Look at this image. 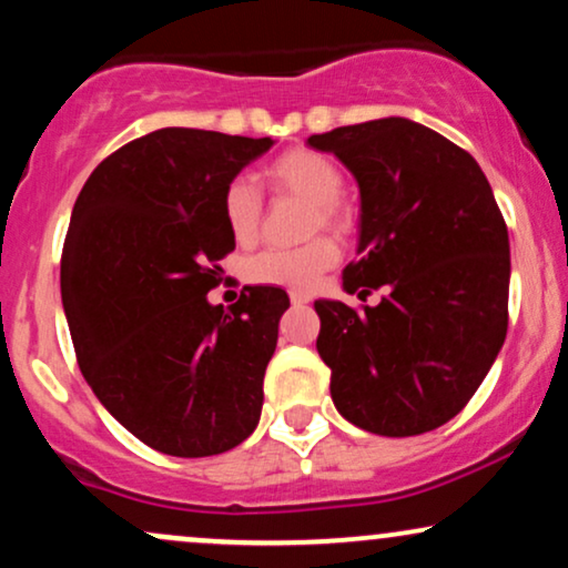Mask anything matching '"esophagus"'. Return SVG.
<instances>
[{"label": "esophagus", "instance_id": "esophagus-1", "mask_svg": "<svg viewBox=\"0 0 568 568\" xmlns=\"http://www.w3.org/2000/svg\"><path fill=\"white\" fill-rule=\"evenodd\" d=\"M291 304H293V306H304V304H310V293L291 291Z\"/></svg>", "mask_w": 568, "mask_h": 568}]
</instances>
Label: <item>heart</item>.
<instances>
[{
	"mask_svg": "<svg viewBox=\"0 0 568 568\" xmlns=\"http://www.w3.org/2000/svg\"><path fill=\"white\" fill-rule=\"evenodd\" d=\"M264 179L275 197H293L310 205L306 234H317L323 230L347 234L355 226L352 211L338 200L344 189L342 168L315 149H288L264 168ZM221 207H224L226 230L240 245L256 240L264 219V202L251 181H230V186L224 189ZM336 262V240L321 234V237L298 247H266V251L247 258L243 275L247 283L256 285L310 291Z\"/></svg>",
	"mask_w": 568,
	"mask_h": 568,
	"instance_id": "obj_1",
	"label": "heart"
}]
</instances>
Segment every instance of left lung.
I'll return each instance as SVG.
<instances>
[{
  "label": "left lung",
  "mask_w": 568,
  "mask_h": 568,
  "mask_svg": "<svg viewBox=\"0 0 568 568\" xmlns=\"http://www.w3.org/2000/svg\"><path fill=\"white\" fill-rule=\"evenodd\" d=\"M306 143L361 186L344 291H384L363 310L315 302L334 406L387 438L429 433L467 406L505 344L510 240L491 186L465 149L403 116Z\"/></svg>",
  "instance_id": "left-lung-1"
}]
</instances>
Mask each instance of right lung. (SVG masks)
Masks as SVG:
<instances>
[{
  "label": "right lung",
  "mask_w": 568,
  "mask_h": 568,
  "mask_svg": "<svg viewBox=\"0 0 568 568\" xmlns=\"http://www.w3.org/2000/svg\"><path fill=\"white\" fill-rule=\"evenodd\" d=\"M272 139L162 128L84 181L61 256L77 363L103 408L154 452L213 456L258 425L288 293L207 304L234 251L224 189Z\"/></svg>",
  "instance_id": "add662e5"
}]
</instances>
